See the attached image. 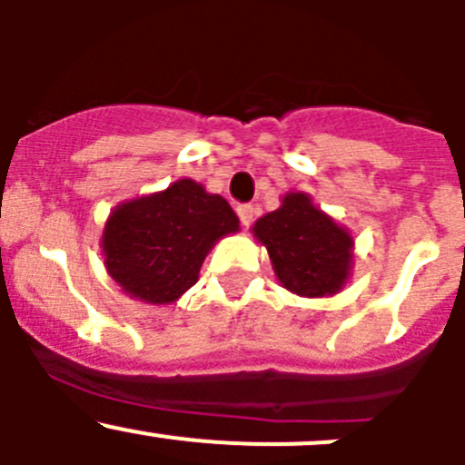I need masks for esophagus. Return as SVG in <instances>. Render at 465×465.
Instances as JSON below:
<instances>
[{"mask_svg": "<svg viewBox=\"0 0 465 465\" xmlns=\"http://www.w3.org/2000/svg\"><path fill=\"white\" fill-rule=\"evenodd\" d=\"M238 211V218H241V223L245 224H252V220H254V204H238L236 206Z\"/></svg>", "mask_w": 465, "mask_h": 465, "instance_id": "34e87169", "label": "esophagus"}]
</instances>
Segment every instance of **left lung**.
I'll use <instances>...</instances> for the list:
<instances>
[{
    "mask_svg": "<svg viewBox=\"0 0 465 465\" xmlns=\"http://www.w3.org/2000/svg\"><path fill=\"white\" fill-rule=\"evenodd\" d=\"M254 236L267 247L276 276L290 292L326 297L340 292L349 279L353 238L306 193L285 195L279 209L256 220Z\"/></svg>",
    "mask_w": 465,
    "mask_h": 465,
    "instance_id": "8db88e82",
    "label": "left lung"
}]
</instances>
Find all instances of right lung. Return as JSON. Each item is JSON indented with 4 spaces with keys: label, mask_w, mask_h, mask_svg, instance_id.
Wrapping results in <instances>:
<instances>
[{
    "label": "right lung",
    "mask_w": 465,
    "mask_h": 465,
    "mask_svg": "<svg viewBox=\"0 0 465 465\" xmlns=\"http://www.w3.org/2000/svg\"><path fill=\"white\" fill-rule=\"evenodd\" d=\"M238 232V215L193 180L116 206L103 232L112 279L148 303H171L198 281L206 252Z\"/></svg>",
    "instance_id": "1"
}]
</instances>
